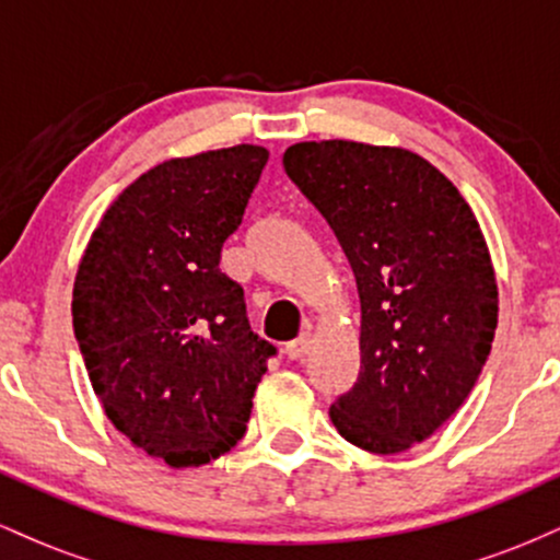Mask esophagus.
Wrapping results in <instances>:
<instances>
[{"mask_svg": "<svg viewBox=\"0 0 560 560\" xmlns=\"http://www.w3.org/2000/svg\"><path fill=\"white\" fill-rule=\"evenodd\" d=\"M287 355L292 358V361H302V358L307 355V352H311V334H300L298 339H294V342H289L287 345Z\"/></svg>", "mask_w": 560, "mask_h": 560, "instance_id": "1", "label": "esophagus"}]
</instances>
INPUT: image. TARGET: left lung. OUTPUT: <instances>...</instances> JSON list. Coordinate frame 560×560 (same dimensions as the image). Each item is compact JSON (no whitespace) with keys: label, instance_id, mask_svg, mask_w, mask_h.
<instances>
[{"label":"left lung","instance_id":"1","mask_svg":"<svg viewBox=\"0 0 560 560\" xmlns=\"http://www.w3.org/2000/svg\"><path fill=\"white\" fill-rule=\"evenodd\" d=\"M284 171L331 226L361 298V371L331 423L369 453H402L464 405L492 350L498 284L477 218L400 147L300 141Z\"/></svg>","mask_w":560,"mask_h":560}]
</instances>
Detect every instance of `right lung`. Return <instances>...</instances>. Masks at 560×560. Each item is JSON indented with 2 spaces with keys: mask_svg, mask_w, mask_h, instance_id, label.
Here are the masks:
<instances>
[{
  "mask_svg": "<svg viewBox=\"0 0 560 560\" xmlns=\"http://www.w3.org/2000/svg\"><path fill=\"white\" fill-rule=\"evenodd\" d=\"M268 150L160 163L102 215L73 287V331L107 419L152 458L202 466L247 432L276 347L221 273Z\"/></svg>",
  "mask_w": 560,
  "mask_h": 560,
  "instance_id": "1",
  "label": "right lung"
}]
</instances>
